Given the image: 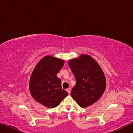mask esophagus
<instances>
[{
  "mask_svg": "<svg viewBox=\"0 0 133 133\" xmlns=\"http://www.w3.org/2000/svg\"><path fill=\"white\" fill-rule=\"evenodd\" d=\"M66 91L67 92H68V94H70V92H71V88H67L66 90Z\"/></svg>",
  "mask_w": 133,
  "mask_h": 133,
  "instance_id": "esophagus-1",
  "label": "esophagus"
}]
</instances>
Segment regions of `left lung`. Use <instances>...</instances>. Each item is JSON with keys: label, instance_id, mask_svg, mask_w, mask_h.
Listing matches in <instances>:
<instances>
[{"label": "left lung", "instance_id": "1", "mask_svg": "<svg viewBox=\"0 0 133 133\" xmlns=\"http://www.w3.org/2000/svg\"><path fill=\"white\" fill-rule=\"evenodd\" d=\"M68 65L76 79L71 96L82 108L97 102L104 92L106 79L102 70L90 56L83 54L71 59Z\"/></svg>", "mask_w": 133, "mask_h": 133}]
</instances>
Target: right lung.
Segmentation results:
<instances>
[{
    "mask_svg": "<svg viewBox=\"0 0 133 133\" xmlns=\"http://www.w3.org/2000/svg\"><path fill=\"white\" fill-rule=\"evenodd\" d=\"M64 65V61L46 56L34 68L30 80V91L32 97L45 107L53 108L68 95L62 90L61 80L57 74Z\"/></svg>",
    "mask_w": 133,
    "mask_h": 133,
    "instance_id": "right-lung-1",
    "label": "right lung"
}]
</instances>
